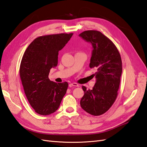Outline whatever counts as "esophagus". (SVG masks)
Returning <instances> with one entry per match:
<instances>
[{"instance_id": "1", "label": "esophagus", "mask_w": 147, "mask_h": 147, "mask_svg": "<svg viewBox=\"0 0 147 147\" xmlns=\"http://www.w3.org/2000/svg\"><path fill=\"white\" fill-rule=\"evenodd\" d=\"M69 87H78V84L76 83V82H74V83H70L69 84Z\"/></svg>"}]
</instances>
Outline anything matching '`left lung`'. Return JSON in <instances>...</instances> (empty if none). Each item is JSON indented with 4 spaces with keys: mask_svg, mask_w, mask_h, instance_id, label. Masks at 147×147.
Wrapping results in <instances>:
<instances>
[{
    "mask_svg": "<svg viewBox=\"0 0 147 147\" xmlns=\"http://www.w3.org/2000/svg\"><path fill=\"white\" fill-rule=\"evenodd\" d=\"M79 36L92 44L89 66L96 70L93 74L96 83L92 90L82 86L85 94L80 106L90 115H101L109 110L117 97L122 72L121 56L112 41L100 32L86 30Z\"/></svg>",
    "mask_w": 147,
    "mask_h": 147,
    "instance_id": "obj_1",
    "label": "left lung"
}]
</instances>
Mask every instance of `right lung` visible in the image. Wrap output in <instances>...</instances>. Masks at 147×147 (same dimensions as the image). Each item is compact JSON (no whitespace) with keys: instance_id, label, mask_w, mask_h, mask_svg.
Listing matches in <instances>:
<instances>
[{"instance_id":"obj_1","label":"right lung","mask_w":147,"mask_h":147,"mask_svg":"<svg viewBox=\"0 0 147 147\" xmlns=\"http://www.w3.org/2000/svg\"><path fill=\"white\" fill-rule=\"evenodd\" d=\"M73 33L38 37L28 45L21 60L20 77L28 102L39 115H49L59 109L68 88L67 82L55 83L49 78L58 64L59 51Z\"/></svg>"}]
</instances>
